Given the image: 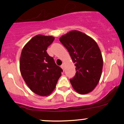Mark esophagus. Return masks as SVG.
I'll return each mask as SVG.
<instances>
[{"instance_id":"34e87169","label":"esophagus","mask_w":124,"mask_h":124,"mask_svg":"<svg viewBox=\"0 0 124 124\" xmlns=\"http://www.w3.org/2000/svg\"><path fill=\"white\" fill-rule=\"evenodd\" d=\"M64 66H65L64 63H63V64H62V65H61V68H62L63 69H64Z\"/></svg>"}]
</instances>
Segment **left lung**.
<instances>
[{"label":"left lung","mask_w":124,"mask_h":124,"mask_svg":"<svg viewBox=\"0 0 124 124\" xmlns=\"http://www.w3.org/2000/svg\"><path fill=\"white\" fill-rule=\"evenodd\" d=\"M68 51L77 70L70 82L76 92L86 94L95 89L102 74L103 59L96 42L78 31H71L59 38Z\"/></svg>","instance_id":"8db88e82"}]
</instances>
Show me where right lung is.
Returning <instances> with one entry per match:
<instances>
[{"instance_id":"1","label":"right lung","mask_w":124,"mask_h":124,"mask_svg":"<svg viewBox=\"0 0 124 124\" xmlns=\"http://www.w3.org/2000/svg\"><path fill=\"white\" fill-rule=\"evenodd\" d=\"M54 39L52 36L36 35L24 46L20 55V71L24 82L40 96L51 94L62 72L46 52Z\"/></svg>"}]
</instances>
